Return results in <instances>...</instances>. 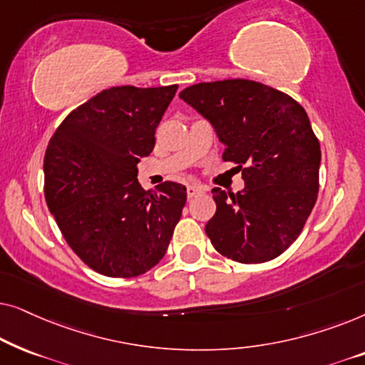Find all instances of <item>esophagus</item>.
<instances>
[{"instance_id":"1","label":"esophagus","mask_w":365,"mask_h":365,"mask_svg":"<svg viewBox=\"0 0 365 365\" xmlns=\"http://www.w3.org/2000/svg\"><path fill=\"white\" fill-rule=\"evenodd\" d=\"M204 189L201 186H187V196L189 197H196L197 194H201Z\"/></svg>"}]
</instances>
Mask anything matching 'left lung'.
Wrapping results in <instances>:
<instances>
[{
  "instance_id": "8db88e82",
  "label": "left lung",
  "mask_w": 365,
  "mask_h": 365,
  "mask_svg": "<svg viewBox=\"0 0 365 365\" xmlns=\"http://www.w3.org/2000/svg\"><path fill=\"white\" fill-rule=\"evenodd\" d=\"M237 164L244 189H212L216 214L206 234L222 256L242 264L281 256L301 234L319 192L321 146L296 99L262 83L224 79L182 89Z\"/></svg>"
}]
</instances>
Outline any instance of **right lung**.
I'll return each instance as SVG.
<instances>
[{"label":"right lung","mask_w":365,"mask_h":365,"mask_svg":"<svg viewBox=\"0 0 365 365\" xmlns=\"http://www.w3.org/2000/svg\"><path fill=\"white\" fill-rule=\"evenodd\" d=\"M178 84L104 89L74 109L49 139L44 197L76 256L103 276H141L164 257L186 204V187L138 182V163Z\"/></svg>","instance_id":"1"}]
</instances>
